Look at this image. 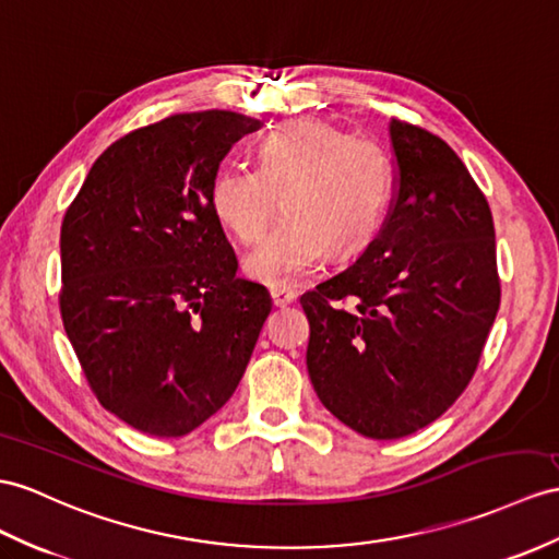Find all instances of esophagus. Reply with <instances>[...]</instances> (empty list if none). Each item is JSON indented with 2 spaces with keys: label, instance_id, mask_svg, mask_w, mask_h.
I'll list each match as a JSON object with an SVG mask.
<instances>
[{
  "label": "esophagus",
  "instance_id": "obj_1",
  "mask_svg": "<svg viewBox=\"0 0 559 559\" xmlns=\"http://www.w3.org/2000/svg\"><path fill=\"white\" fill-rule=\"evenodd\" d=\"M270 296H272V304H275V308L292 306V304L296 301V298H298V294H296V292H289V289H272Z\"/></svg>",
  "mask_w": 559,
  "mask_h": 559
}]
</instances>
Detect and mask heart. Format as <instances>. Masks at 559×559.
Masks as SVG:
<instances>
[{"label":"heart","instance_id":"heart-1","mask_svg":"<svg viewBox=\"0 0 559 559\" xmlns=\"http://www.w3.org/2000/svg\"><path fill=\"white\" fill-rule=\"evenodd\" d=\"M243 258V272L272 289L294 287L316 270L330 249L353 255L382 229L391 199V170L372 140L353 138L324 120H296L258 144L255 168L227 166L211 185V206L241 243L263 235Z\"/></svg>","mask_w":559,"mask_h":559}]
</instances>
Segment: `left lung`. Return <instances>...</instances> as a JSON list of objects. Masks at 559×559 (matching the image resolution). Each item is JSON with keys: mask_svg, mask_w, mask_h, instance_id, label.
<instances>
[{"mask_svg": "<svg viewBox=\"0 0 559 559\" xmlns=\"http://www.w3.org/2000/svg\"><path fill=\"white\" fill-rule=\"evenodd\" d=\"M389 138L396 194L382 233L301 296L312 389L379 441L431 425L457 401L500 306L493 215L465 163L411 122L393 118Z\"/></svg>", "mask_w": 559, "mask_h": 559, "instance_id": "left-lung-1", "label": "left lung"}]
</instances>
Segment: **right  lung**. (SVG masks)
<instances>
[{"instance_id":"right-lung-1","label":"right lung","mask_w":559,"mask_h":559,"mask_svg":"<svg viewBox=\"0 0 559 559\" xmlns=\"http://www.w3.org/2000/svg\"><path fill=\"white\" fill-rule=\"evenodd\" d=\"M261 120L170 116L94 160L61 225V318L94 396L152 437H185L233 396L272 310L237 277L211 206L221 160Z\"/></svg>"}]
</instances>
